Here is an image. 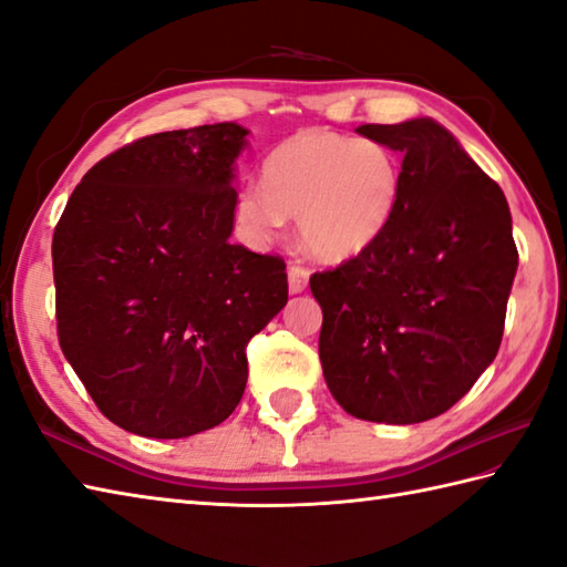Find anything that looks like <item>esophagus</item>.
<instances>
[{"instance_id": "34e87169", "label": "esophagus", "mask_w": 567, "mask_h": 567, "mask_svg": "<svg viewBox=\"0 0 567 567\" xmlns=\"http://www.w3.org/2000/svg\"><path fill=\"white\" fill-rule=\"evenodd\" d=\"M287 282H290L292 295L305 292L307 285H309V270L302 268V265H297V262L290 265V268H287Z\"/></svg>"}]
</instances>
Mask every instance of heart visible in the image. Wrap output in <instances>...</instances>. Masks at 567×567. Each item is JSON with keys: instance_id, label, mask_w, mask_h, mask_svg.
Masks as SVG:
<instances>
[{"instance_id": "heart-1", "label": "heart", "mask_w": 567, "mask_h": 567, "mask_svg": "<svg viewBox=\"0 0 567 567\" xmlns=\"http://www.w3.org/2000/svg\"><path fill=\"white\" fill-rule=\"evenodd\" d=\"M401 192L403 162L395 150L312 127L277 144L262 164V186H243L233 210L258 240L277 238L287 218H297L315 258L349 262L383 238Z\"/></svg>"}]
</instances>
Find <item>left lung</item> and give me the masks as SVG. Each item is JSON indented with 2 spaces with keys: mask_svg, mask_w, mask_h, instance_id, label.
Returning <instances> with one entry per match:
<instances>
[{
  "mask_svg": "<svg viewBox=\"0 0 567 567\" xmlns=\"http://www.w3.org/2000/svg\"><path fill=\"white\" fill-rule=\"evenodd\" d=\"M357 132L403 154V192L369 252L309 280L324 315L321 369L349 415L425 423L496 359L518 268L512 210L432 117Z\"/></svg>",
  "mask_w": 567,
  "mask_h": 567,
  "instance_id": "obj_1",
  "label": "left lung"
}]
</instances>
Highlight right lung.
<instances>
[{
    "mask_svg": "<svg viewBox=\"0 0 567 567\" xmlns=\"http://www.w3.org/2000/svg\"><path fill=\"white\" fill-rule=\"evenodd\" d=\"M248 130L218 122L100 159L53 233L63 357L107 420L179 440L224 423L248 341L287 305L285 262L228 240Z\"/></svg>",
    "mask_w": 567,
    "mask_h": 567,
    "instance_id": "obj_1",
    "label": "right lung"
}]
</instances>
